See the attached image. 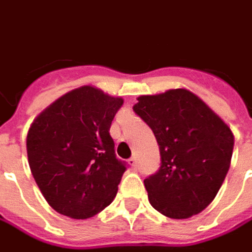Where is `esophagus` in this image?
Instances as JSON below:
<instances>
[{
    "mask_svg": "<svg viewBox=\"0 0 252 252\" xmlns=\"http://www.w3.org/2000/svg\"><path fill=\"white\" fill-rule=\"evenodd\" d=\"M129 164L133 167V169H136L137 167V159L133 156V158H130L129 159Z\"/></svg>",
    "mask_w": 252,
    "mask_h": 252,
    "instance_id": "1",
    "label": "esophagus"
}]
</instances>
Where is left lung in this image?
<instances>
[{"instance_id": "obj_1", "label": "left lung", "mask_w": 252, "mask_h": 252, "mask_svg": "<svg viewBox=\"0 0 252 252\" xmlns=\"http://www.w3.org/2000/svg\"><path fill=\"white\" fill-rule=\"evenodd\" d=\"M137 100L133 111L152 129L160 151V167L144 180L151 206L174 220L199 214L214 200L228 174L232 130L187 89Z\"/></svg>"}]
</instances>
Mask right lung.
I'll return each instance as SVG.
<instances>
[{"instance_id": "1", "label": "right lung", "mask_w": 252, "mask_h": 252, "mask_svg": "<svg viewBox=\"0 0 252 252\" xmlns=\"http://www.w3.org/2000/svg\"><path fill=\"white\" fill-rule=\"evenodd\" d=\"M123 98L81 86L57 98L31 123L27 156L50 207L74 220L111 204L126 170L115 155L109 127Z\"/></svg>"}]
</instances>
